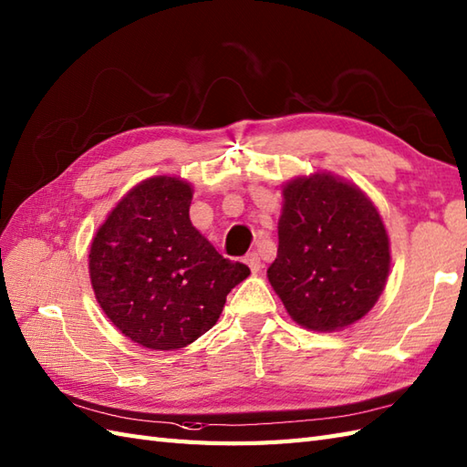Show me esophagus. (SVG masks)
Masks as SVG:
<instances>
[{
    "label": "esophagus",
    "instance_id": "obj_1",
    "mask_svg": "<svg viewBox=\"0 0 467 467\" xmlns=\"http://www.w3.org/2000/svg\"><path fill=\"white\" fill-rule=\"evenodd\" d=\"M244 263L248 265V268H251V273L256 275L260 268H263V263H260V254L258 253H251L244 256Z\"/></svg>",
    "mask_w": 467,
    "mask_h": 467
}]
</instances>
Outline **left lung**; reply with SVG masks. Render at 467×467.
<instances>
[{
    "label": "left lung",
    "instance_id": "8db88e82",
    "mask_svg": "<svg viewBox=\"0 0 467 467\" xmlns=\"http://www.w3.org/2000/svg\"><path fill=\"white\" fill-rule=\"evenodd\" d=\"M283 197L268 283L300 327H350L372 310L388 280L389 238L380 213L332 172L292 179Z\"/></svg>",
    "mask_w": 467,
    "mask_h": 467
}]
</instances>
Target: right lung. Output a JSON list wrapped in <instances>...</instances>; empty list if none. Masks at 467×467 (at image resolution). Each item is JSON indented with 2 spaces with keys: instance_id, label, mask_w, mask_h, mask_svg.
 <instances>
[{
  "instance_id": "right-lung-1",
  "label": "right lung",
  "mask_w": 467,
  "mask_h": 467,
  "mask_svg": "<svg viewBox=\"0 0 467 467\" xmlns=\"http://www.w3.org/2000/svg\"><path fill=\"white\" fill-rule=\"evenodd\" d=\"M191 201V182L150 177L117 202L91 243L97 302L149 350H179L211 330L226 295L251 275L194 229Z\"/></svg>"
}]
</instances>
